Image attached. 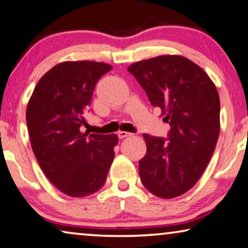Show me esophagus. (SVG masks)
<instances>
[{"label":"esophagus","mask_w":248,"mask_h":248,"mask_svg":"<svg viewBox=\"0 0 248 248\" xmlns=\"http://www.w3.org/2000/svg\"><path fill=\"white\" fill-rule=\"evenodd\" d=\"M129 136H131L130 132H127V131H119V132H118V137H119L120 139H124V138H125V137H129Z\"/></svg>","instance_id":"obj_1"}]
</instances>
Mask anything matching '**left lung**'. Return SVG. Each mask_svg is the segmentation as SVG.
I'll return each instance as SVG.
<instances>
[{
  "label": "left lung",
  "mask_w": 248,
  "mask_h": 248,
  "mask_svg": "<svg viewBox=\"0 0 248 248\" xmlns=\"http://www.w3.org/2000/svg\"><path fill=\"white\" fill-rule=\"evenodd\" d=\"M170 125L167 138L143 134L147 153L139 176L160 198L178 197L198 182L219 136L217 89L201 66L180 55H160L128 68Z\"/></svg>",
  "instance_id": "obj_1"
}]
</instances>
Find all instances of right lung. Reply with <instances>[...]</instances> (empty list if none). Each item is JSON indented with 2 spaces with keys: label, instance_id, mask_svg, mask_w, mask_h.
I'll use <instances>...</instances> for the list:
<instances>
[{
  "label": "right lung",
  "instance_id": "obj_1",
  "mask_svg": "<svg viewBox=\"0 0 248 248\" xmlns=\"http://www.w3.org/2000/svg\"><path fill=\"white\" fill-rule=\"evenodd\" d=\"M111 69L102 62H62L40 79L29 101L34 156L46 178L70 197L98 191L112 164L117 135L83 132L95 83Z\"/></svg>",
  "mask_w": 248,
  "mask_h": 248
}]
</instances>
